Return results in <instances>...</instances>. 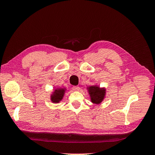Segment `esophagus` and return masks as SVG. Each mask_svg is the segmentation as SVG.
Instances as JSON below:
<instances>
[{"mask_svg": "<svg viewBox=\"0 0 155 155\" xmlns=\"http://www.w3.org/2000/svg\"><path fill=\"white\" fill-rule=\"evenodd\" d=\"M72 88H73V90L75 91H78L80 90V87H78V86H73Z\"/></svg>", "mask_w": 155, "mask_h": 155, "instance_id": "esophagus-1", "label": "esophagus"}]
</instances>
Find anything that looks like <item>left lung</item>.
<instances>
[{
	"label": "left lung",
	"instance_id": "1",
	"mask_svg": "<svg viewBox=\"0 0 155 155\" xmlns=\"http://www.w3.org/2000/svg\"><path fill=\"white\" fill-rule=\"evenodd\" d=\"M88 91L91 102L95 104L101 103L103 101L106 93L105 90L100 88L98 86H90L88 88Z\"/></svg>",
	"mask_w": 155,
	"mask_h": 155
}]
</instances>
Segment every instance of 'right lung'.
<instances>
[{
    "instance_id": "1",
    "label": "right lung",
    "mask_w": 155,
    "mask_h": 155,
    "mask_svg": "<svg viewBox=\"0 0 155 155\" xmlns=\"http://www.w3.org/2000/svg\"><path fill=\"white\" fill-rule=\"evenodd\" d=\"M65 92V89L63 88H58L56 89L53 94H52L51 96V99L52 103H58L61 101L63 97H64V94Z\"/></svg>"
}]
</instances>
